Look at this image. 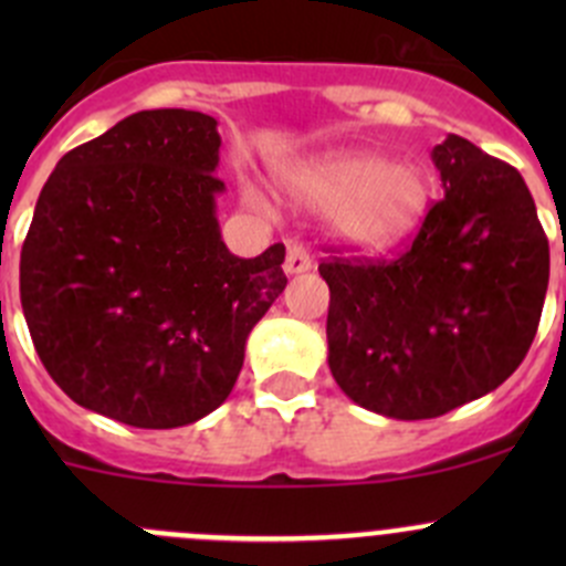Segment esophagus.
<instances>
[{
  "mask_svg": "<svg viewBox=\"0 0 566 566\" xmlns=\"http://www.w3.org/2000/svg\"><path fill=\"white\" fill-rule=\"evenodd\" d=\"M312 271V256L310 251L301 247H287V256H284V273L295 276V273H306Z\"/></svg>",
  "mask_w": 566,
  "mask_h": 566,
  "instance_id": "34e87169",
  "label": "esophagus"
}]
</instances>
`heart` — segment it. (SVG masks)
<instances>
[{
  "instance_id": "heart-1",
  "label": "heart",
  "mask_w": 566,
  "mask_h": 566,
  "mask_svg": "<svg viewBox=\"0 0 566 566\" xmlns=\"http://www.w3.org/2000/svg\"><path fill=\"white\" fill-rule=\"evenodd\" d=\"M276 186L295 205L325 210L331 235L358 251L399 247L430 210V180L421 167L356 147L282 164ZM241 193L249 208H265L251 182H243Z\"/></svg>"
}]
</instances>
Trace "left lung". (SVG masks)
I'll list each match as a JSON object with an SVG mask.
<instances>
[{"label": "left lung", "mask_w": 566, "mask_h": 566, "mask_svg": "<svg viewBox=\"0 0 566 566\" xmlns=\"http://www.w3.org/2000/svg\"><path fill=\"white\" fill-rule=\"evenodd\" d=\"M443 199L391 262L331 260L328 367L356 405L436 419L499 389L526 358L551 273L521 172L449 134L432 147Z\"/></svg>", "instance_id": "1"}]
</instances>
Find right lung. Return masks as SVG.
I'll return each instance as SVG.
<instances>
[{
  "instance_id": "add662e5",
  "label": "right lung",
  "mask_w": 566,
  "mask_h": 566,
  "mask_svg": "<svg viewBox=\"0 0 566 566\" xmlns=\"http://www.w3.org/2000/svg\"><path fill=\"white\" fill-rule=\"evenodd\" d=\"M219 123L188 108L119 119L60 158L21 249L35 350L82 408L142 430L213 413L282 295L284 247L221 241Z\"/></svg>"
}]
</instances>
